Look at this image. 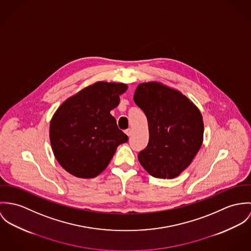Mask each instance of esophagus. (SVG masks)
I'll use <instances>...</instances> for the list:
<instances>
[{
  "instance_id": "34e87169",
  "label": "esophagus",
  "mask_w": 251,
  "mask_h": 251,
  "mask_svg": "<svg viewBox=\"0 0 251 251\" xmlns=\"http://www.w3.org/2000/svg\"><path fill=\"white\" fill-rule=\"evenodd\" d=\"M125 133H126V135H127V136H129V137H130V136L132 135V129H130V128H129V129H127V130L125 131Z\"/></svg>"
}]
</instances>
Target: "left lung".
<instances>
[{
    "instance_id": "obj_1",
    "label": "left lung",
    "mask_w": 251,
    "mask_h": 251,
    "mask_svg": "<svg viewBox=\"0 0 251 251\" xmlns=\"http://www.w3.org/2000/svg\"><path fill=\"white\" fill-rule=\"evenodd\" d=\"M134 101L145 113L149 130V142L138 155L140 165L156 178L179 176L202 145L201 112L181 91L157 81L139 84Z\"/></svg>"
}]
</instances>
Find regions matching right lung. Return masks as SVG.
<instances>
[{
    "label": "right lung",
    "instance_id": "add662e5",
    "mask_svg": "<svg viewBox=\"0 0 251 251\" xmlns=\"http://www.w3.org/2000/svg\"><path fill=\"white\" fill-rule=\"evenodd\" d=\"M128 88L122 83L96 82L67 98L54 113L49 129L58 164L78 178H94L106 169L117 146L128 137L111 111Z\"/></svg>",
    "mask_w": 251,
    "mask_h": 251
}]
</instances>
